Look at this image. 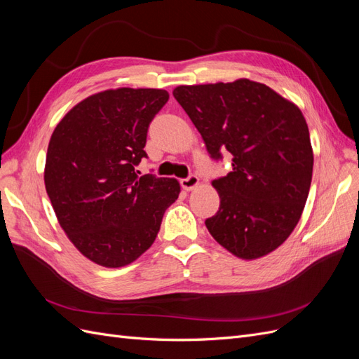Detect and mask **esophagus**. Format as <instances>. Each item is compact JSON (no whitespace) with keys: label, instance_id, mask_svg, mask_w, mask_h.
<instances>
[{"label":"esophagus","instance_id":"obj_1","mask_svg":"<svg viewBox=\"0 0 359 359\" xmlns=\"http://www.w3.org/2000/svg\"><path fill=\"white\" fill-rule=\"evenodd\" d=\"M199 186V178L196 175H190L189 178L181 180V187L187 191H191Z\"/></svg>","mask_w":359,"mask_h":359}]
</instances>
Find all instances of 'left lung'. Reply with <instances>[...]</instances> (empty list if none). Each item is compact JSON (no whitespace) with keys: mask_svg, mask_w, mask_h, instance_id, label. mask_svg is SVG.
Listing matches in <instances>:
<instances>
[{"mask_svg":"<svg viewBox=\"0 0 359 359\" xmlns=\"http://www.w3.org/2000/svg\"><path fill=\"white\" fill-rule=\"evenodd\" d=\"M173 97L211 157L232 156V172L212 181L220 208L206 229L244 260L274 252L298 224L311 184L313 148L299 107L245 78L180 85Z\"/></svg>","mask_w":359,"mask_h":359,"instance_id":"1","label":"left lung"}]
</instances>
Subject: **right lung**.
<instances>
[{
  "label": "right lung",
  "mask_w": 359,
  "mask_h": 359,
  "mask_svg": "<svg viewBox=\"0 0 359 359\" xmlns=\"http://www.w3.org/2000/svg\"><path fill=\"white\" fill-rule=\"evenodd\" d=\"M165 90L116 88L86 97L49 140L45 186L62 231L91 262L121 268L153 245L181 191L175 178L139 177L151 119Z\"/></svg>",
  "instance_id": "right-lung-1"
}]
</instances>
